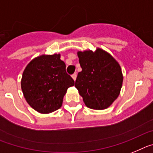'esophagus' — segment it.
Masks as SVG:
<instances>
[{"instance_id":"obj_1","label":"esophagus","mask_w":153,"mask_h":153,"mask_svg":"<svg viewBox=\"0 0 153 153\" xmlns=\"http://www.w3.org/2000/svg\"><path fill=\"white\" fill-rule=\"evenodd\" d=\"M71 77H72V78L74 79V81L76 80V78H77V73H74L72 75H71Z\"/></svg>"}]
</instances>
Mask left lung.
<instances>
[{"label": "left lung", "instance_id": "1", "mask_svg": "<svg viewBox=\"0 0 153 153\" xmlns=\"http://www.w3.org/2000/svg\"><path fill=\"white\" fill-rule=\"evenodd\" d=\"M82 71L78 72L75 88L88 108H108L120 94L123 75L120 65L102 48L95 51H78Z\"/></svg>", "mask_w": 153, "mask_h": 153}]
</instances>
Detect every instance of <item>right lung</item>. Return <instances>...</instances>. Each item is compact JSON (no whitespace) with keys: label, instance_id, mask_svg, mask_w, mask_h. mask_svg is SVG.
<instances>
[{"label":"right lung","instance_id":"obj_1","mask_svg":"<svg viewBox=\"0 0 153 153\" xmlns=\"http://www.w3.org/2000/svg\"><path fill=\"white\" fill-rule=\"evenodd\" d=\"M60 54H42L30 61L23 71L21 85L25 100L42 114L56 111L75 82L66 72Z\"/></svg>","mask_w":153,"mask_h":153}]
</instances>
